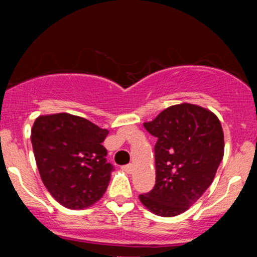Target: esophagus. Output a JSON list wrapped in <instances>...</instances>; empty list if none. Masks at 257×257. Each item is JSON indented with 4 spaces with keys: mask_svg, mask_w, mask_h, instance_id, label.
Returning a JSON list of instances; mask_svg holds the SVG:
<instances>
[{
    "mask_svg": "<svg viewBox=\"0 0 257 257\" xmlns=\"http://www.w3.org/2000/svg\"><path fill=\"white\" fill-rule=\"evenodd\" d=\"M121 169H123L125 173H128V174H131V173L133 172V165H132V164H126V165H124V167L121 168Z\"/></svg>",
    "mask_w": 257,
    "mask_h": 257,
    "instance_id": "1",
    "label": "esophagus"
}]
</instances>
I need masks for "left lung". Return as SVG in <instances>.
Returning a JSON list of instances; mask_svg holds the SVG:
<instances>
[{
	"mask_svg": "<svg viewBox=\"0 0 257 257\" xmlns=\"http://www.w3.org/2000/svg\"><path fill=\"white\" fill-rule=\"evenodd\" d=\"M144 128L157 138L155 185L142 204L159 216L186 211L211 185L224 157V132L217 116L195 104L172 105Z\"/></svg>",
	"mask_w": 257,
	"mask_h": 257,
	"instance_id": "1",
	"label": "left lung"
}]
</instances>
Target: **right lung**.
Returning <instances> with one entry per match:
<instances>
[{
  "label": "right lung",
  "instance_id": "add662e5",
  "mask_svg": "<svg viewBox=\"0 0 257 257\" xmlns=\"http://www.w3.org/2000/svg\"><path fill=\"white\" fill-rule=\"evenodd\" d=\"M109 132L68 113L38 116L31 132L38 172L61 205L79 210L97 203L114 167L102 143Z\"/></svg>",
  "mask_w": 257,
  "mask_h": 257
}]
</instances>
